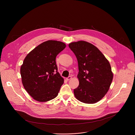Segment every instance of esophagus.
<instances>
[{"label": "esophagus", "instance_id": "esophagus-1", "mask_svg": "<svg viewBox=\"0 0 135 135\" xmlns=\"http://www.w3.org/2000/svg\"><path fill=\"white\" fill-rule=\"evenodd\" d=\"M71 79V76H68V78L66 79V80H67V81H69V80H70V79Z\"/></svg>", "mask_w": 135, "mask_h": 135}]
</instances>
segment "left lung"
<instances>
[{"label":"left lung","instance_id":"1","mask_svg":"<svg viewBox=\"0 0 135 135\" xmlns=\"http://www.w3.org/2000/svg\"><path fill=\"white\" fill-rule=\"evenodd\" d=\"M69 47L78 61L79 85L75 89L76 98L85 104L100 100L108 92L113 74L108 60L93 44L81 41L72 42Z\"/></svg>","mask_w":135,"mask_h":135}]
</instances>
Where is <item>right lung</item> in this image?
<instances>
[{"label":"right lung","instance_id":"1","mask_svg":"<svg viewBox=\"0 0 135 135\" xmlns=\"http://www.w3.org/2000/svg\"><path fill=\"white\" fill-rule=\"evenodd\" d=\"M61 42L50 40L29 52L21 66L23 85L33 99L46 102L58 94L64 80L57 72L55 58L65 47Z\"/></svg>","mask_w":135,"mask_h":135}]
</instances>
